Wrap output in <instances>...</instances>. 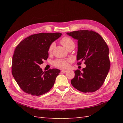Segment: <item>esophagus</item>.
Returning a JSON list of instances; mask_svg holds the SVG:
<instances>
[{
    "instance_id": "esophagus-1",
    "label": "esophagus",
    "mask_w": 123,
    "mask_h": 123,
    "mask_svg": "<svg viewBox=\"0 0 123 123\" xmlns=\"http://www.w3.org/2000/svg\"><path fill=\"white\" fill-rule=\"evenodd\" d=\"M67 72V70H62V71H61V72H62V73H66V72Z\"/></svg>"
}]
</instances>
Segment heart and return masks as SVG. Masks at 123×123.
Masks as SVG:
<instances>
[{
  "instance_id": "obj_1",
  "label": "heart",
  "mask_w": 123,
  "mask_h": 123,
  "mask_svg": "<svg viewBox=\"0 0 123 123\" xmlns=\"http://www.w3.org/2000/svg\"><path fill=\"white\" fill-rule=\"evenodd\" d=\"M60 43L64 46L66 49H68L70 48H73L75 46V43L73 40L72 39L69 37H64L62 38L61 40ZM55 46V43H52L49 47L48 52H51L52 51L53 48ZM71 61V59L69 58L68 59H56L53 62V64L55 66L57 67L62 68H66L68 67V62Z\"/></svg>"
}]
</instances>
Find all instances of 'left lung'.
I'll use <instances>...</instances> for the list:
<instances>
[{"label":"left lung","mask_w":123,"mask_h":123,"mask_svg":"<svg viewBox=\"0 0 123 123\" xmlns=\"http://www.w3.org/2000/svg\"><path fill=\"white\" fill-rule=\"evenodd\" d=\"M67 34L77 40L76 59L85 61L86 65L81 72L80 70L74 71L75 76L71 83L82 92H95L103 85L109 71L108 47L102 37L94 31L81 30Z\"/></svg>","instance_id":"8db88e82"}]
</instances>
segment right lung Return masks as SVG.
I'll use <instances>...</instances> for the list:
<instances>
[{
	"instance_id": "1",
	"label": "right lung",
	"mask_w": 123,
	"mask_h": 123,
	"mask_svg": "<svg viewBox=\"0 0 123 123\" xmlns=\"http://www.w3.org/2000/svg\"><path fill=\"white\" fill-rule=\"evenodd\" d=\"M61 33L32 35L18 44L12 58V74L20 88L32 95H43L50 90L61 70L52 69L43 72L39 65L49 56L48 49Z\"/></svg>"
}]
</instances>
